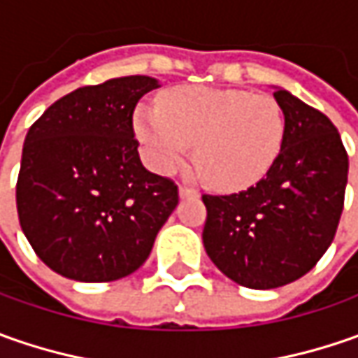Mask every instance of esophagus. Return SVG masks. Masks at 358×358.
I'll use <instances>...</instances> for the list:
<instances>
[{
	"label": "esophagus",
	"mask_w": 358,
	"mask_h": 358,
	"mask_svg": "<svg viewBox=\"0 0 358 358\" xmlns=\"http://www.w3.org/2000/svg\"><path fill=\"white\" fill-rule=\"evenodd\" d=\"M179 197L185 199V197H199V193L195 189H189V187H179Z\"/></svg>",
	"instance_id": "esophagus-1"
}]
</instances>
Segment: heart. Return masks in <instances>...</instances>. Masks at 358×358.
<instances>
[{
    "label": "heart",
    "instance_id": "obj_1",
    "mask_svg": "<svg viewBox=\"0 0 358 358\" xmlns=\"http://www.w3.org/2000/svg\"><path fill=\"white\" fill-rule=\"evenodd\" d=\"M133 133L147 165L173 173L191 153L207 183L239 191L259 183L279 159L285 141L281 105L268 95L189 85L159 105H139Z\"/></svg>",
    "mask_w": 358,
    "mask_h": 358
}]
</instances>
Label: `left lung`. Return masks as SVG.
I'll return each mask as SVG.
<instances>
[{"instance_id": "8db88e82", "label": "left lung", "mask_w": 358, "mask_h": 358, "mask_svg": "<svg viewBox=\"0 0 358 358\" xmlns=\"http://www.w3.org/2000/svg\"><path fill=\"white\" fill-rule=\"evenodd\" d=\"M273 90L285 115L279 159L247 191L203 195L205 251L225 277L249 289H277L317 265L335 239L349 175L331 119Z\"/></svg>"}]
</instances>
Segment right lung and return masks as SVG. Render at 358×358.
Wrapping results in <instances>:
<instances>
[{"label": "right lung", "mask_w": 358, "mask_h": 358, "mask_svg": "<svg viewBox=\"0 0 358 358\" xmlns=\"http://www.w3.org/2000/svg\"><path fill=\"white\" fill-rule=\"evenodd\" d=\"M155 77L79 87L27 131L17 213L37 257L81 282L123 279L147 261L175 211L173 181L147 171L133 139V111Z\"/></svg>", "instance_id": "obj_1"}]
</instances>
